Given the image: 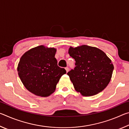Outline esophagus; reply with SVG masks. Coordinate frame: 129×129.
Segmentation results:
<instances>
[{
    "label": "esophagus",
    "mask_w": 129,
    "mask_h": 129,
    "mask_svg": "<svg viewBox=\"0 0 129 129\" xmlns=\"http://www.w3.org/2000/svg\"><path fill=\"white\" fill-rule=\"evenodd\" d=\"M65 70H66L67 72H68V71H69V68L68 67H66V68H65Z\"/></svg>",
    "instance_id": "34e87169"
}]
</instances>
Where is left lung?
Returning a JSON list of instances; mask_svg holds the SVG:
<instances>
[{"label":"left lung","instance_id":"8db88e82","mask_svg":"<svg viewBox=\"0 0 129 129\" xmlns=\"http://www.w3.org/2000/svg\"><path fill=\"white\" fill-rule=\"evenodd\" d=\"M68 53L76 61V67L67 75L76 91L83 96H92L108 86L114 65L104 52L96 47L82 45L70 47Z\"/></svg>","mask_w":129,"mask_h":129}]
</instances>
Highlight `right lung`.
Segmentation results:
<instances>
[{
    "label": "right lung",
    "instance_id": "right-lung-1",
    "mask_svg": "<svg viewBox=\"0 0 129 129\" xmlns=\"http://www.w3.org/2000/svg\"><path fill=\"white\" fill-rule=\"evenodd\" d=\"M56 49L44 45L33 48L21 57L17 72L25 88L40 97L53 93L61 76L66 73L64 68L57 65L54 57Z\"/></svg>",
    "mask_w": 129,
    "mask_h": 129
}]
</instances>
